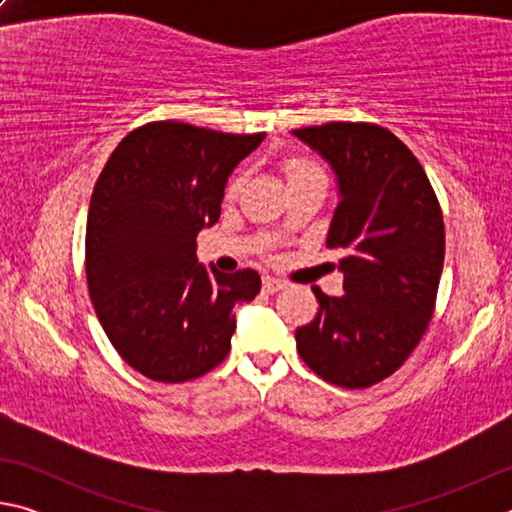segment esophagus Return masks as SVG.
I'll return each instance as SVG.
<instances>
[{
  "mask_svg": "<svg viewBox=\"0 0 512 512\" xmlns=\"http://www.w3.org/2000/svg\"><path fill=\"white\" fill-rule=\"evenodd\" d=\"M287 284H284L282 280H275V277H264V291L266 293H277L282 291Z\"/></svg>",
  "mask_w": 512,
  "mask_h": 512,
  "instance_id": "34e87169",
  "label": "esophagus"
}]
</instances>
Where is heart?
I'll return each instance as SVG.
<instances>
[{"label": "heart", "instance_id": "obj_1", "mask_svg": "<svg viewBox=\"0 0 512 512\" xmlns=\"http://www.w3.org/2000/svg\"><path fill=\"white\" fill-rule=\"evenodd\" d=\"M316 173H323V171H320V169L316 167V164L309 162V160L296 158V160H289V162H287V176H289V180L305 178V176H316ZM241 185H244V176H237V178L230 183V187H228V196H237Z\"/></svg>", "mask_w": 512, "mask_h": 512}]
</instances>
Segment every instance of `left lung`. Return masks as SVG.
<instances>
[{
  "mask_svg": "<svg viewBox=\"0 0 512 512\" xmlns=\"http://www.w3.org/2000/svg\"><path fill=\"white\" fill-rule=\"evenodd\" d=\"M336 176L327 248L343 250V296L318 298L296 329L302 361L329 384L368 388L409 359L433 316L445 223L427 173L406 144L375 124L332 121L293 131Z\"/></svg>",
  "mask_w": 512,
  "mask_h": 512,
  "instance_id": "8db88e82",
  "label": "left lung"
}]
</instances>
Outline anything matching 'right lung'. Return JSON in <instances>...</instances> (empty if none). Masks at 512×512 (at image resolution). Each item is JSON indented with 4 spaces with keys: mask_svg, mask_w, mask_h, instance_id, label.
Listing matches in <instances>:
<instances>
[{
    "mask_svg": "<svg viewBox=\"0 0 512 512\" xmlns=\"http://www.w3.org/2000/svg\"><path fill=\"white\" fill-rule=\"evenodd\" d=\"M264 137L153 121L128 133L103 167L85 275L103 332L144 377L178 384L228 357L232 309L253 300L262 280L253 268L198 264L196 235L219 221L230 173Z\"/></svg>",
    "mask_w": 512,
    "mask_h": 512,
    "instance_id": "obj_1",
    "label": "right lung"
}]
</instances>
